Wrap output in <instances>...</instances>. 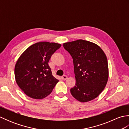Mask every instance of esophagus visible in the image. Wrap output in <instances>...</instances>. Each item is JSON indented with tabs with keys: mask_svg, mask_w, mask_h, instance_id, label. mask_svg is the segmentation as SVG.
Returning <instances> with one entry per match:
<instances>
[{
	"mask_svg": "<svg viewBox=\"0 0 129 129\" xmlns=\"http://www.w3.org/2000/svg\"><path fill=\"white\" fill-rule=\"evenodd\" d=\"M61 78L63 79V80H66V79H67L68 77L67 75H63L61 76Z\"/></svg>",
	"mask_w": 129,
	"mask_h": 129,
	"instance_id": "obj_1",
	"label": "esophagus"
}]
</instances>
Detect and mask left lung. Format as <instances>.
<instances>
[{
	"label": "left lung",
	"instance_id": "left-lung-1",
	"mask_svg": "<svg viewBox=\"0 0 129 129\" xmlns=\"http://www.w3.org/2000/svg\"><path fill=\"white\" fill-rule=\"evenodd\" d=\"M73 59L76 84L70 89L80 102L98 97L105 88L109 77L106 55L98 45L82 39L63 44Z\"/></svg>",
	"mask_w": 129,
	"mask_h": 129
}]
</instances>
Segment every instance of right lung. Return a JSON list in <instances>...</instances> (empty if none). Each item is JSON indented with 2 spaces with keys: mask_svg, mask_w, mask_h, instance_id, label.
I'll list each match as a JSON object with an SVG mask.
<instances>
[{
  "mask_svg": "<svg viewBox=\"0 0 129 129\" xmlns=\"http://www.w3.org/2000/svg\"><path fill=\"white\" fill-rule=\"evenodd\" d=\"M61 44L39 42L29 46L19 57L14 74L19 87L29 97L41 99L53 91L59 80L52 75L48 62Z\"/></svg>",
  "mask_w": 129,
  "mask_h": 129,
  "instance_id": "1",
  "label": "right lung"
}]
</instances>
